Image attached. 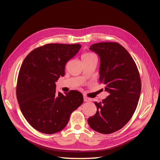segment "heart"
Here are the masks:
<instances>
[{
	"instance_id": "1",
	"label": "heart",
	"mask_w": 160,
	"mask_h": 160,
	"mask_svg": "<svg viewBox=\"0 0 160 160\" xmlns=\"http://www.w3.org/2000/svg\"><path fill=\"white\" fill-rule=\"evenodd\" d=\"M83 62H85V61L84 60V61H83Z\"/></svg>"
}]
</instances>
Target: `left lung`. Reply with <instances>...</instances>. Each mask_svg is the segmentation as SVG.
Here are the masks:
<instances>
[{"label":"left lung","mask_w":160,"mask_h":160,"mask_svg":"<svg viewBox=\"0 0 160 160\" xmlns=\"http://www.w3.org/2000/svg\"><path fill=\"white\" fill-rule=\"evenodd\" d=\"M80 44L50 43L32 50L18 72L17 98L21 112L38 132L52 134L63 129L72 111L83 102L80 92L56 89L55 82L65 75V67Z\"/></svg>","instance_id":"8db88e82"}]
</instances>
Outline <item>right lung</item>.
Wrapping results in <instances>:
<instances>
[{
  "label": "right lung",
  "mask_w": 160,
  "mask_h": 160,
  "mask_svg": "<svg viewBox=\"0 0 160 160\" xmlns=\"http://www.w3.org/2000/svg\"><path fill=\"white\" fill-rule=\"evenodd\" d=\"M89 49L101 59L99 81L106 85L108 97L95 102L97 112L88 122L91 129L109 134L122 129L132 118L141 93V79L135 61L118 42H103Z\"/></svg>",
  "instance_id": "add662e5"
}]
</instances>
